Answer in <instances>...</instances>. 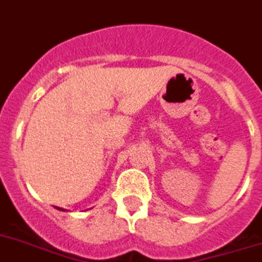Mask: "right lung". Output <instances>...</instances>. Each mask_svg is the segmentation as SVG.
<instances>
[{
	"label": "right lung",
	"mask_w": 262,
	"mask_h": 262,
	"mask_svg": "<svg viewBox=\"0 0 262 262\" xmlns=\"http://www.w3.org/2000/svg\"><path fill=\"white\" fill-rule=\"evenodd\" d=\"M56 209L60 210V211H66V210H64V209H60V207H56Z\"/></svg>",
	"instance_id": "1"
}]
</instances>
